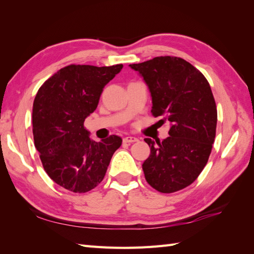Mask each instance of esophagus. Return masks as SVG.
<instances>
[{"mask_svg":"<svg viewBox=\"0 0 254 254\" xmlns=\"http://www.w3.org/2000/svg\"><path fill=\"white\" fill-rule=\"evenodd\" d=\"M138 139L135 136H126L123 138V142L124 143H134V142H137Z\"/></svg>","mask_w":254,"mask_h":254,"instance_id":"esophagus-1","label":"esophagus"}]
</instances>
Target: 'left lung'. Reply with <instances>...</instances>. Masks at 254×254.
Instances as JSON below:
<instances>
[{"mask_svg":"<svg viewBox=\"0 0 254 254\" xmlns=\"http://www.w3.org/2000/svg\"><path fill=\"white\" fill-rule=\"evenodd\" d=\"M152 95V115L169 121L164 141H144L150 147L142 167L150 187L161 193L182 190L206 166L216 135L217 109L210 86L192 64L177 57H157L130 64Z\"/></svg>","mask_w":254,"mask_h":254,"instance_id":"8db88e82","label":"left lung"}]
</instances>
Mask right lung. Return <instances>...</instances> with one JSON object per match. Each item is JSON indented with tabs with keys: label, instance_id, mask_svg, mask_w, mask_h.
<instances>
[{
	"label": "right lung",
	"instance_id": "add662e5",
	"mask_svg": "<svg viewBox=\"0 0 254 254\" xmlns=\"http://www.w3.org/2000/svg\"><path fill=\"white\" fill-rule=\"evenodd\" d=\"M122 67L71 64L48 78L35 97V146L48 176L68 191L86 193L95 189L121 146L122 138L117 135L93 141L84 121L96 110L105 86Z\"/></svg>",
	"mask_w": 254,
	"mask_h": 254
}]
</instances>
